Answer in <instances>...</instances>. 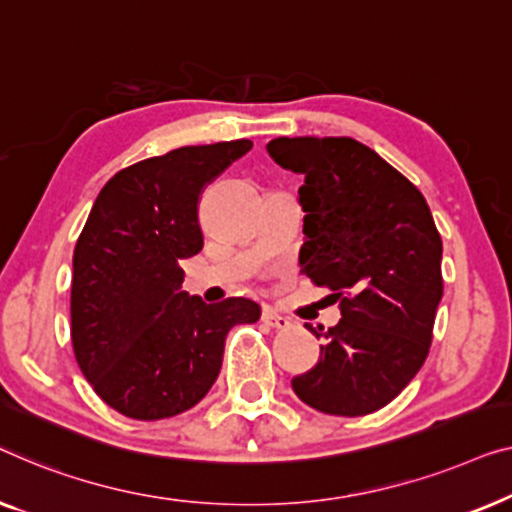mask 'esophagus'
Instances as JSON below:
<instances>
[{
    "label": "esophagus",
    "mask_w": 512,
    "mask_h": 512,
    "mask_svg": "<svg viewBox=\"0 0 512 512\" xmlns=\"http://www.w3.org/2000/svg\"><path fill=\"white\" fill-rule=\"evenodd\" d=\"M262 322H264V325L276 327V329H287V327H290V320H287L285 315H278L276 311H273V308H264V311H262Z\"/></svg>",
    "instance_id": "1"
}]
</instances>
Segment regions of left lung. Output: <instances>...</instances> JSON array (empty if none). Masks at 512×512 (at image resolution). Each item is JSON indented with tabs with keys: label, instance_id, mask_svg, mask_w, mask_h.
Returning <instances> with one entry per match:
<instances>
[{
	"label": "left lung",
	"instance_id": "8db88e82",
	"mask_svg": "<svg viewBox=\"0 0 512 512\" xmlns=\"http://www.w3.org/2000/svg\"><path fill=\"white\" fill-rule=\"evenodd\" d=\"M271 160L304 176L301 273L334 290L341 320L308 329L320 359L292 380L308 406L357 417L383 408L422 369L443 297V243L422 192L350 136H280Z\"/></svg>",
	"mask_w": 512,
	"mask_h": 512
}]
</instances>
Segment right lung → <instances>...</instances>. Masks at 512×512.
Masks as SVG:
<instances>
[{"instance_id":"right-lung-1","label":"right lung","mask_w":512,"mask_h":512,"mask_svg":"<svg viewBox=\"0 0 512 512\" xmlns=\"http://www.w3.org/2000/svg\"><path fill=\"white\" fill-rule=\"evenodd\" d=\"M253 141L185 146L122 169L97 194L74 250L71 343L95 392L134 420L185 413L211 390L227 331L255 301L206 304L181 262L204 248L199 194Z\"/></svg>"}]
</instances>
